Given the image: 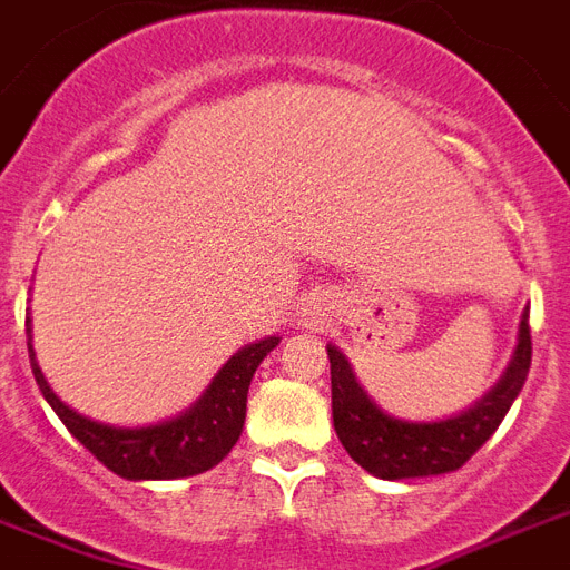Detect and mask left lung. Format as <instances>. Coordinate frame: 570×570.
I'll use <instances>...</instances> for the list:
<instances>
[{
    "instance_id": "1",
    "label": "left lung",
    "mask_w": 570,
    "mask_h": 570,
    "mask_svg": "<svg viewBox=\"0 0 570 570\" xmlns=\"http://www.w3.org/2000/svg\"><path fill=\"white\" fill-rule=\"evenodd\" d=\"M530 357L533 342L524 309L518 322V342L510 365L492 390L469 410L448 419L406 421L374 404L368 392L360 386L348 357L336 345H327L333 430L351 460L374 478L410 480L448 474L462 469L498 430L503 415L510 413L512 401L530 372Z\"/></svg>"
}]
</instances>
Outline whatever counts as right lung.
<instances>
[{"instance_id":"1","label":"right lung","mask_w":570,"mask_h":570,"mask_svg":"<svg viewBox=\"0 0 570 570\" xmlns=\"http://www.w3.org/2000/svg\"><path fill=\"white\" fill-rule=\"evenodd\" d=\"M26 333H29L31 372L49 406L101 465H108L114 474L125 480H178L219 465L243 433L245 401H248L254 372L281 342V336H266L239 348L216 372L196 404L175 419L146 424V428H117V424L81 415L55 395L31 348V316L26 318Z\"/></svg>"}]
</instances>
